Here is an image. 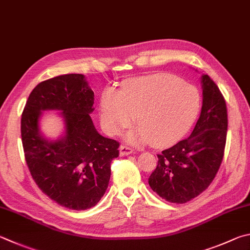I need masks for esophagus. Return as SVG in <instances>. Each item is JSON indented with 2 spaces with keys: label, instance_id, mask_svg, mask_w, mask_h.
Here are the masks:
<instances>
[{
  "label": "esophagus",
  "instance_id": "esophagus-1",
  "mask_svg": "<svg viewBox=\"0 0 250 250\" xmlns=\"http://www.w3.org/2000/svg\"><path fill=\"white\" fill-rule=\"evenodd\" d=\"M119 151H120V156H126L133 153V149L129 146H126V145H121Z\"/></svg>",
  "mask_w": 250,
  "mask_h": 250
}]
</instances>
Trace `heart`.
<instances>
[{
	"label": "heart",
	"mask_w": 250,
	"mask_h": 250,
	"mask_svg": "<svg viewBox=\"0 0 250 250\" xmlns=\"http://www.w3.org/2000/svg\"><path fill=\"white\" fill-rule=\"evenodd\" d=\"M201 108L198 89L176 75L161 73L129 81L118 90L104 92L101 120L116 135L137 118L139 128L126 135L131 142L163 147L174 144L191 129Z\"/></svg>",
	"instance_id": "1"
}]
</instances>
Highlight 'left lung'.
Returning <instances> with one entry per match:
<instances>
[{
    "label": "left lung",
    "mask_w": 250,
    "mask_h": 250,
    "mask_svg": "<svg viewBox=\"0 0 250 250\" xmlns=\"http://www.w3.org/2000/svg\"><path fill=\"white\" fill-rule=\"evenodd\" d=\"M202 108L190 137L158 154L148 178L154 192L171 203H186L203 192L223 161L228 109L223 95L210 76H201Z\"/></svg>",
    "instance_id": "1"
}]
</instances>
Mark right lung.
<instances>
[{"label": "right lung", "mask_w": 250, "mask_h": 250, "mask_svg": "<svg viewBox=\"0 0 250 250\" xmlns=\"http://www.w3.org/2000/svg\"><path fill=\"white\" fill-rule=\"evenodd\" d=\"M94 92L83 74H65L43 81L30 93L21 115L25 160L40 190L72 210L96 206L110 179V164L119 156V142L97 132L89 113ZM58 110L65 133L58 140L44 138L39 120L42 111Z\"/></svg>", "instance_id": "add662e5"}]
</instances>
